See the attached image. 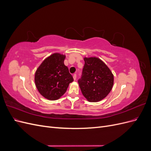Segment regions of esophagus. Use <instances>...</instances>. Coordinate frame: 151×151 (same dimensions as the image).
<instances>
[{
    "label": "esophagus",
    "mask_w": 151,
    "mask_h": 151,
    "mask_svg": "<svg viewBox=\"0 0 151 151\" xmlns=\"http://www.w3.org/2000/svg\"><path fill=\"white\" fill-rule=\"evenodd\" d=\"M73 78H74V80H76V78H77V75L76 74H74V75H73Z\"/></svg>",
    "instance_id": "34e87169"
}]
</instances>
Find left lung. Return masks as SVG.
Instances as JSON below:
<instances>
[{
    "label": "left lung",
    "instance_id": "left-lung-1",
    "mask_svg": "<svg viewBox=\"0 0 151 151\" xmlns=\"http://www.w3.org/2000/svg\"><path fill=\"white\" fill-rule=\"evenodd\" d=\"M85 63L78 83L84 96L89 102L101 101L110 92L113 75L105 63L96 57L84 58Z\"/></svg>",
    "mask_w": 151,
    "mask_h": 151
}]
</instances>
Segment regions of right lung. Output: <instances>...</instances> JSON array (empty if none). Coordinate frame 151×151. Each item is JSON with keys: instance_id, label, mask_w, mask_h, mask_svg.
Listing matches in <instances>:
<instances>
[{"instance_id": "add662e5", "label": "right lung", "mask_w": 151, "mask_h": 151, "mask_svg": "<svg viewBox=\"0 0 151 151\" xmlns=\"http://www.w3.org/2000/svg\"><path fill=\"white\" fill-rule=\"evenodd\" d=\"M65 58L63 55L53 53L45 59L35 72L36 88L44 98L49 100L60 98L74 81L63 63Z\"/></svg>"}]
</instances>
